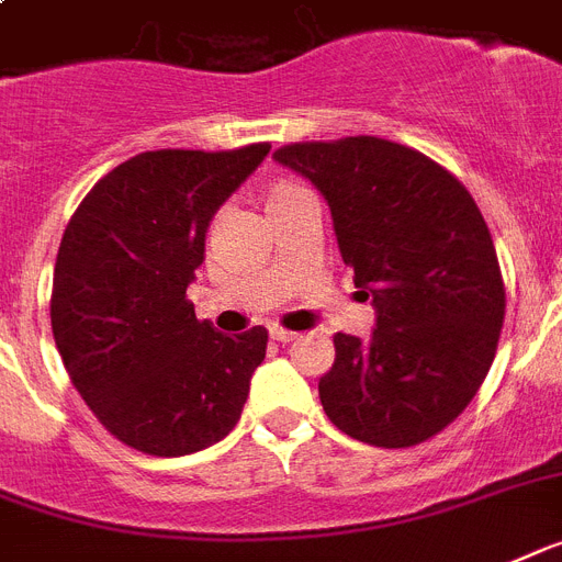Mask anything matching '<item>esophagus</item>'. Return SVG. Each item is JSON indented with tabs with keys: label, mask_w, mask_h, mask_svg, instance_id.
I'll return each instance as SVG.
<instances>
[{
	"label": "esophagus",
	"mask_w": 562,
	"mask_h": 562,
	"mask_svg": "<svg viewBox=\"0 0 562 562\" xmlns=\"http://www.w3.org/2000/svg\"><path fill=\"white\" fill-rule=\"evenodd\" d=\"M270 338L272 341H278V345H290V341H295L299 338V333H292V330H284V327H270Z\"/></svg>",
	"instance_id": "1"
}]
</instances>
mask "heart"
Instances as JSON below:
<instances>
[{"instance_id": "heart-1", "label": "heart", "mask_w": 562, "mask_h": 562, "mask_svg": "<svg viewBox=\"0 0 562 562\" xmlns=\"http://www.w3.org/2000/svg\"><path fill=\"white\" fill-rule=\"evenodd\" d=\"M301 192H307V189H301L299 183H290V180H278V183H272V187L267 189V209L281 206V203L292 201V198Z\"/></svg>"}]
</instances>
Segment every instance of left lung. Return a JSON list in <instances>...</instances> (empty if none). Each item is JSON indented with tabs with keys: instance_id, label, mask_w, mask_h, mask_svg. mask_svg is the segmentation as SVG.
<instances>
[{
	"instance_id": "obj_1",
	"label": "left lung",
	"mask_w": 562,
	"mask_h": 562,
	"mask_svg": "<svg viewBox=\"0 0 562 562\" xmlns=\"http://www.w3.org/2000/svg\"><path fill=\"white\" fill-rule=\"evenodd\" d=\"M272 157L324 194L341 258L373 295L368 341L333 336L324 414L375 448L437 437L480 391L505 318L497 249L474 198L430 157L382 137L292 143Z\"/></svg>"
}]
</instances>
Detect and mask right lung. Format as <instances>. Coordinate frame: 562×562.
Returning a JSON list of instances; mask_svg holds the SVG:
<instances>
[{"label":"right lung","mask_w":562,"mask_h":562,"mask_svg":"<svg viewBox=\"0 0 562 562\" xmlns=\"http://www.w3.org/2000/svg\"><path fill=\"white\" fill-rule=\"evenodd\" d=\"M267 151H143L97 180L65 226L54 341L86 405L134 451L187 457L240 419L267 330L217 333L198 322L187 286L209 221Z\"/></svg>","instance_id":"obj_1"}]
</instances>
